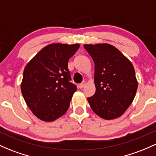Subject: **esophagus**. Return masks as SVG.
<instances>
[{
	"mask_svg": "<svg viewBox=\"0 0 156 156\" xmlns=\"http://www.w3.org/2000/svg\"><path fill=\"white\" fill-rule=\"evenodd\" d=\"M85 85H86V83H85V81H83L82 83H80V84H79V86H78V87H79V88H80V89H82L83 87H84V86H85Z\"/></svg>",
	"mask_w": 156,
	"mask_h": 156,
	"instance_id": "1",
	"label": "esophagus"
}]
</instances>
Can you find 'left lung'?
Here are the masks:
<instances>
[{
	"label": "left lung",
	"mask_w": 156,
	"mask_h": 156,
	"mask_svg": "<svg viewBox=\"0 0 156 156\" xmlns=\"http://www.w3.org/2000/svg\"><path fill=\"white\" fill-rule=\"evenodd\" d=\"M83 47L95 64L96 93L87 98L92 110L103 119L119 117L132 104L137 89L133 66L110 44Z\"/></svg>",
	"instance_id": "8db88e82"
}]
</instances>
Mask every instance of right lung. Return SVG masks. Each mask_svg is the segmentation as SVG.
<instances>
[{
	"mask_svg": "<svg viewBox=\"0 0 156 156\" xmlns=\"http://www.w3.org/2000/svg\"><path fill=\"white\" fill-rule=\"evenodd\" d=\"M79 47V44H50L26 65L21 90L28 108L41 120H55L69 107L77 87L70 82L68 61Z\"/></svg>",
	"mask_w": 156,
	"mask_h": 156,
	"instance_id": "1",
	"label": "right lung"
}]
</instances>
